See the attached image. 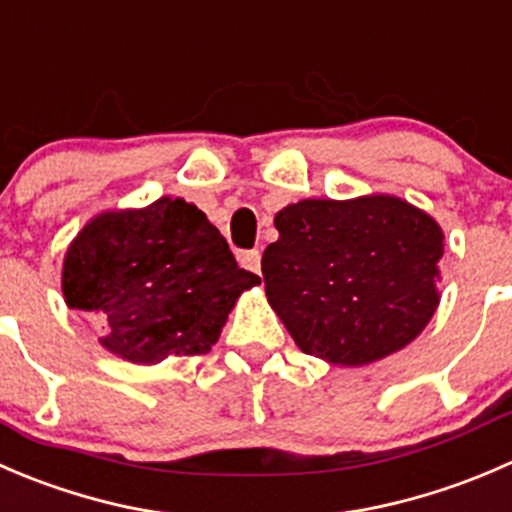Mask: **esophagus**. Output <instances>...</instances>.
I'll return each mask as SVG.
<instances>
[{
  "label": "esophagus",
  "mask_w": 512,
  "mask_h": 512,
  "mask_svg": "<svg viewBox=\"0 0 512 512\" xmlns=\"http://www.w3.org/2000/svg\"><path fill=\"white\" fill-rule=\"evenodd\" d=\"M239 261H241V266L249 268V271H254V273L261 271V251L258 249L244 251V254L239 256Z\"/></svg>",
  "instance_id": "esophagus-1"
}]
</instances>
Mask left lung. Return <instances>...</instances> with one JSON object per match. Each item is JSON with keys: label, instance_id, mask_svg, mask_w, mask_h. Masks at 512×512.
<instances>
[{"label": "left lung", "instance_id": "obj_1", "mask_svg": "<svg viewBox=\"0 0 512 512\" xmlns=\"http://www.w3.org/2000/svg\"><path fill=\"white\" fill-rule=\"evenodd\" d=\"M266 298L308 356L368 366L421 336L440 303L445 234L393 194L303 199L273 219Z\"/></svg>", "mask_w": 512, "mask_h": 512}]
</instances>
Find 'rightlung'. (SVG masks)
Listing matches in <instances>:
<instances>
[{"mask_svg":"<svg viewBox=\"0 0 512 512\" xmlns=\"http://www.w3.org/2000/svg\"><path fill=\"white\" fill-rule=\"evenodd\" d=\"M244 271L204 211L174 196L101 211L67 246L69 308L101 318V348L136 366L211 351L244 291Z\"/></svg>","mask_w":512,"mask_h":512,"instance_id":"add662e5","label":"right lung"}]
</instances>
